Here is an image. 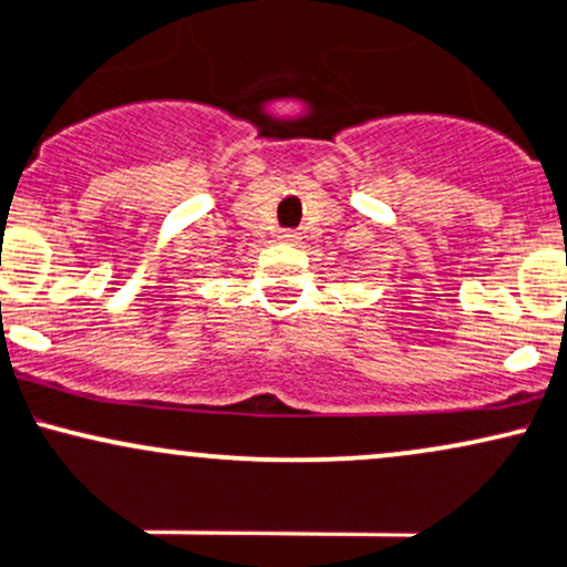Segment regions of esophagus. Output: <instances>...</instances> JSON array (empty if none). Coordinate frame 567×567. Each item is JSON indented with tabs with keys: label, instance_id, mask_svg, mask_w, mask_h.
Wrapping results in <instances>:
<instances>
[{
	"label": "esophagus",
	"instance_id": "esophagus-1",
	"mask_svg": "<svg viewBox=\"0 0 567 567\" xmlns=\"http://www.w3.org/2000/svg\"><path fill=\"white\" fill-rule=\"evenodd\" d=\"M278 240H281V244H297V233H291V230H284V233H278Z\"/></svg>",
	"mask_w": 567,
	"mask_h": 567
}]
</instances>
